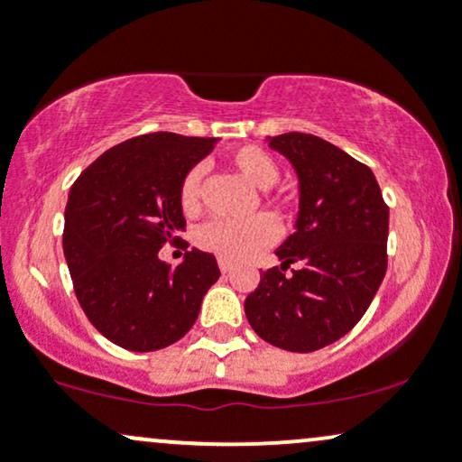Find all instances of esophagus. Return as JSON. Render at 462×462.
Segmentation results:
<instances>
[{
	"label": "esophagus",
	"mask_w": 462,
	"mask_h": 462,
	"mask_svg": "<svg viewBox=\"0 0 462 462\" xmlns=\"http://www.w3.org/2000/svg\"><path fill=\"white\" fill-rule=\"evenodd\" d=\"M219 269H221V273H230L232 272V264L227 263V261H219Z\"/></svg>",
	"instance_id": "34e87169"
}]
</instances>
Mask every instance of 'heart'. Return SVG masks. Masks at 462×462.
<instances>
[{
	"instance_id": "obj_1",
	"label": "heart",
	"mask_w": 462,
	"mask_h": 462,
	"mask_svg": "<svg viewBox=\"0 0 462 462\" xmlns=\"http://www.w3.org/2000/svg\"><path fill=\"white\" fill-rule=\"evenodd\" d=\"M227 164L241 176L249 187L258 190L272 189L280 178V167L269 152L256 145H243L227 153ZM201 171L190 169L180 184V206L187 215L199 210ZM286 204V199H275ZM278 238V226L269 217L258 215L247 221H210L198 232L201 249L215 254L219 261L243 263L256 256Z\"/></svg>"
}]
</instances>
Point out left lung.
I'll return each mask as SVG.
<instances>
[{
  "label": "left lung",
  "instance_id": "obj_1",
  "mask_svg": "<svg viewBox=\"0 0 462 462\" xmlns=\"http://www.w3.org/2000/svg\"><path fill=\"white\" fill-rule=\"evenodd\" d=\"M300 182L295 232L275 249L245 315L258 337L289 352H315L352 330L386 273L389 206L374 171L332 143L301 132L267 136ZM293 262L299 269L283 272Z\"/></svg>",
  "mask_w": 462,
  "mask_h": 462
}]
</instances>
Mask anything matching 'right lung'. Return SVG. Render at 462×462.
<instances>
[{
    "mask_svg": "<svg viewBox=\"0 0 462 462\" xmlns=\"http://www.w3.org/2000/svg\"><path fill=\"white\" fill-rule=\"evenodd\" d=\"M215 143L173 132L134 136L104 152L69 190L62 249L73 289L115 346L153 352L180 341L219 280L208 252L193 247L178 267L158 258L187 224L180 184Z\"/></svg>",
    "mask_w": 462,
    "mask_h": 462,
    "instance_id": "obj_1",
    "label": "right lung"
}]
</instances>
